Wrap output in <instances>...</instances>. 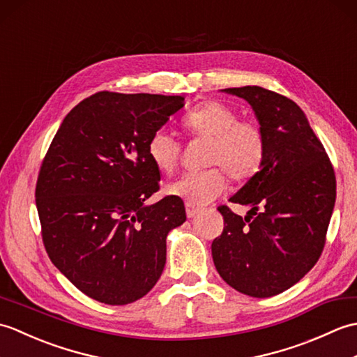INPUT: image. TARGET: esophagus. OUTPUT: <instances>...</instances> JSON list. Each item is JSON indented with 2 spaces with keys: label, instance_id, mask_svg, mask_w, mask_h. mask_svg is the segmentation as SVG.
Wrapping results in <instances>:
<instances>
[{
  "label": "esophagus",
  "instance_id": "1",
  "mask_svg": "<svg viewBox=\"0 0 357 357\" xmlns=\"http://www.w3.org/2000/svg\"><path fill=\"white\" fill-rule=\"evenodd\" d=\"M199 208H196L195 206H192V204L185 202V213H187V218H195L196 215H198Z\"/></svg>",
  "mask_w": 357,
  "mask_h": 357
}]
</instances>
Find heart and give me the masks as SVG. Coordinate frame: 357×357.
Here are the masks:
<instances>
[{
    "instance_id": "1",
    "label": "heart",
    "mask_w": 357,
    "mask_h": 357,
    "mask_svg": "<svg viewBox=\"0 0 357 357\" xmlns=\"http://www.w3.org/2000/svg\"><path fill=\"white\" fill-rule=\"evenodd\" d=\"M183 126L190 135L208 139L204 161L220 167L183 173L167 185L169 195L192 206H204L224 193L222 168L234 181L259 172L265 156L264 133L252 121H238L236 112L227 104L216 100L201 102L184 116ZM147 153L158 170L170 173L179 161L181 142L165 128H158L147 141Z\"/></svg>"
}]
</instances>
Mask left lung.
I'll return each instance as SVG.
<instances>
[{"mask_svg": "<svg viewBox=\"0 0 357 357\" xmlns=\"http://www.w3.org/2000/svg\"><path fill=\"white\" fill-rule=\"evenodd\" d=\"M222 92L252 105L265 156L259 172L229 199L252 207L247 216L218 207L224 231L211 256L234 290L270 298L299 282L319 259L336 201L335 170L298 104L257 86Z\"/></svg>", "mask_w": 357, "mask_h": 357, "instance_id": "obj_1", "label": "left lung"}]
</instances>
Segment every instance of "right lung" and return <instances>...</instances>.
<instances>
[{
  "label": "right lung",
  "instance_id": "obj_1",
  "mask_svg": "<svg viewBox=\"0 0 357 357\" xmlns=\"http://www.w3.org/2000/svg\"><path fill=\"white\" fill-rule=\"evenodd\" d=\"M183 107L184 96L98 92L45 153L35 190L45 252L89 298L126 305L161 278L167 234L187 218L178 196L146 204L161 181L147 141Z\"/></svg>",
  "mask_w": 357,
  "mask_h": 357
}]
</instances>
